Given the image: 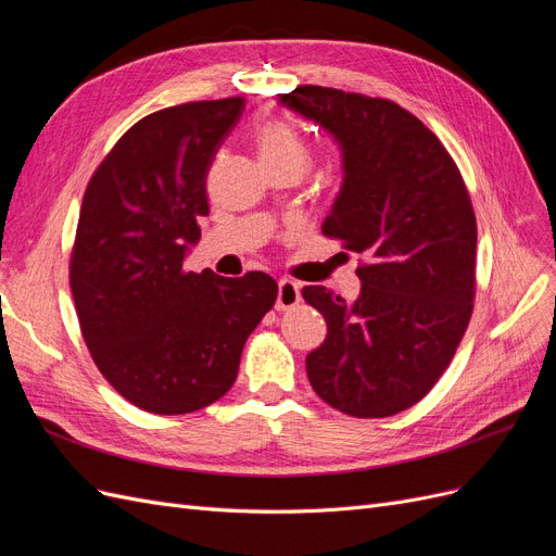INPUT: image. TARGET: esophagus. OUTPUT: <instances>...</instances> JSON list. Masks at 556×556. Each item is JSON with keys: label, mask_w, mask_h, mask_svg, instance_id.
Segmentation results:
<instances>
[{"label": "esophagus", "mask_w": 556, "mask_h": 556, "mask_svg": "<svg viewBox=\"0 0 556 556\" xmlns=\"http://www.w3.org/2000/svg\"><path fill=\"white\" fill-rule=\"evenodd\" d=\"M301 292H299V285L290 278H282L278 280V296H276V308L278 311H288L294 308L299 304Z\"/></svg>", "instance_id": "34e87169"}]
</instances>
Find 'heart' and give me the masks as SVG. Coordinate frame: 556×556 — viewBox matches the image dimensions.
<instances>
[{
  "label": "heart",
  "mask_w": 556,
  "mask_h": 556,
  "mask_svg": "<svg viewBox=\"0 0 556 556\" xmlns=\"http://www.w3.org/2000/svg\"><path fill=\"white\" fill-rule=\"evenodd\" d=\"M262 164H290L304 174L311 166V150L299 134L285 123H268L257 134Z\"/></svg>",
  "instance_id": "obj_1"
}]
</instances>
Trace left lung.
Segmentation results:
<instances>
[{
  "label": "left lung",
  "mask_w": 556,
  "mask_h": 556,
  "mask_svg": "<svg viewBox=\"0 0 556 556\" xmlns=\"http://www.w3.org/2000/svg\"><path fill=\"white\" fill-rule=\"evenodd\" d=\"M276 99L339 146L343 180L323 233L366 260L355 301L323 285L301 290L327 319L308 380L345 415H396L443 376L473 311L478 227L466 185L435 134L390 99L319 86Z\"/></svg>",
  "instance_id": "8db88e82"
}]
</instances>
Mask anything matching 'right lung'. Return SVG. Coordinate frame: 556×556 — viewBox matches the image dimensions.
<instances>
[{"label":"right lung","instance_id":"right-lung-1","mask_svg":"<svg viewBox=\"0 0 556 556\" xmlns=\"http://www.w3.org/2000/svg\"><path fill=\"white\" fill-rule=\"evenodd\" d=\"M243 109L229 97L146 115L83 197L70 266L83 339L104 378L148 413H192L227 394L278 294L262 271L182 268L208 215V169Z\"/></svg>","mask_w":556,"mask_h":556}]
</instances>
